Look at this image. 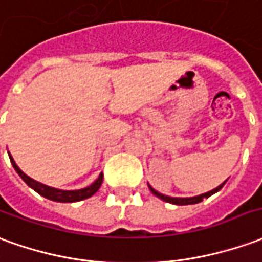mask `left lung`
<instances>
[{"mask_svg": "<svg viewBox=\"0 0 262 262\" xmlns=\"http://www.w3.org/2000/svg\"><path fill=\"white\" fill-rule=\"evenodd\" d=\"M226 182L221 183L219 187L213 188V190H210V191H207V193H203V194L194 195V197H170V195H164V194H162V193H159V191H157V190H155V188L151 187L150 184H147V186H149L150 191L156 195V197L162 199L163 201H166V203H171V204H176V206H187V204H197V203H200V201H203L204 199H207V197H210V195H213L214 193L220 191L221 188H223V186L226 184Z\"/></svg>", "mask_w": 262, "mask_h": 262, "instance_id": "obj_1", "label": "left lung"}]
</instances>
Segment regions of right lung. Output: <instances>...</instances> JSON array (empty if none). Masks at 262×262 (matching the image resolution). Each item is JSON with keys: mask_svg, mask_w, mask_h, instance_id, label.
Instances as JSON below:
<instances>
[{"mask_svg": "<svg viewBox=\"0 0 262 262\" xmlns=\"http://www.w3.org/2000/svg\"><path fill=\"white\" fill-rule=\"evenodd\" d=\"M8 156H10V160L12 163V166H14V169H15V171L19 174V177L23 179L24 182L27 183L32 190H35L38 194H41L42 197H45L48 200L59 201V203H75V201L85 200V199H89L91 195L95 194L99 190L100 186H102V182H103V173H100L99 177L91 186H88L85 188H79V190H61V188L51 187V186L42 184V183L36 182L34 179H31L29 176L25 174L23 170L18 167V164L12 159L10 151H8Z\"/></svg>", "mask_w": 262, "mask_h": 262, "instance_id": "obj_1", "label": "right lung"}]
</instances>
